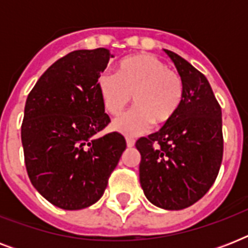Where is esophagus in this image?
Segmentation results:
<instances>
[{
  "instance_id": "1",
  "label": "esophagus",
  "mask_w": 248,
  "mask_h": 248,
  "mask_svg": "<svg viewBox=\"0 0 248 248\" xmlns=\"http://www.w3.org/2000/svg\"><path fill=\"white\" fill-rule=\"evenodd\" d=\"M126 143H127V147L128 148H131V147H134V145H135V140L132 139V138H126Z\"/></svg>"
}]
</instances>
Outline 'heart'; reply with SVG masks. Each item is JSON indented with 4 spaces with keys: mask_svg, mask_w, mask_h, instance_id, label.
Listing matches in <instances>:
<instances>
[{
    "mask_svg": "<svg viewBox=\"0 0 248 248\" xmlns=\"http://www.w3.org/2000/svg\"><path fill=\"white\" fill-rule=\"evenodd\" d=\"M105 112L121 116L132 101L136 105L114 121L113 128L124 135H140L175 118L184 99V81L176 71L152 54H135L117 65L116 75L103 72L96 81Z\"/></svg>",
    "mask_w": 248,
    "mask_h": 248,
    "instance_id": "obj_1",
    "label": "heart"
}]
</instances>
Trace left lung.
<instances>
[{
  "instance_id": "1",
  "label": "left lung",
  "mask_w": 248,
  "mask_h": 248,
  "mask_svg": "<svg viewBox=\"0 0 248 248\" xmlns=\"http://www.w3.org/2000/svg\"><path fill=\"white\" fill-rule=\"evenodd\" d=\"M184 81L179 112L159 131L140 138V184L152 203L183 210L208 192L223 161L221 108L207 78L175 52L165 50Z\"/></svg>"
}]
</instances>
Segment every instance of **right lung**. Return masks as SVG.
Here are the masks:
<instances>
[{
    "label": "right lung",
    "mask_w": 248,
    "mask_h": 248,
    "mask_svg": "<svg viewBox=\"0 0 248 248\" xmlns=\"http://www.w3.org/2000/svg\"><path fill=\"white\" fill-rule=\"evenodd\" d=\"M110 58L104 47L69 52L41 76L25 101L21 143L29 180L64 210L100 200L126 149L118 132L95 136L110 122L96 87Z\"/></svg>",
    "instance_id": "right-lung-1"
}]
</instances>
